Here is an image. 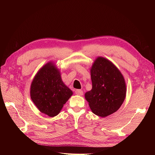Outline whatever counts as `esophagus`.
<instances>
[{
  "label": "esophagus",
  "instance_id": "esophagus-1",
  "mask_svg": "<svg viewBox=\"0 0 155 155\" xmlns=\"http://www.w3.org/2000/svg\"><path fill=\"white\" fill-rule=\"evenodd\" d=\"M75 93H76V94H77L78 96H82L83 94V92L81 90H79V89L76 90V91H75Z\"/></svg>",
  "mask_w": 155,
  "mask_h": 155
}]
</instances>
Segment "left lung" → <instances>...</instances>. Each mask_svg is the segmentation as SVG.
<instances>
[{
	"instance_id": "left-lung-1",
	"label": "left lung",
	"mask_w": 155,
	"mask_h": 155,
	"mask_svg": "<svg viewBox=\"0 0 155 155\" xmlns=\"http://www.w3.org/2000/svg\"><path fill=\"white\" fill-rule=\"evenodd\" d=\"M92 88L85 94L92 112L106 117L118 110L126 97V83L120 70L110 61L97 57L91 68Z\"/></svg>"
}]
</instances>
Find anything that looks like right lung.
<instances>
[{
  "label": "right lung",
  "instance_id": "right-lung-1",
  "mask_svg": "<svg viewBox=\"0 0 155 155\" xmlns=\"http://www.w3.org/2000/svg\"><path fill=\"white\" fill-rule=\"evenodd\" d=\"M72 94L62 81L59 69L51 61L39 70L31 83L32 101L41 112L50 117L57 116Z\"/></svg>",
  "mask_w": 155,
  "mask_h": 155
}]
</instances>
